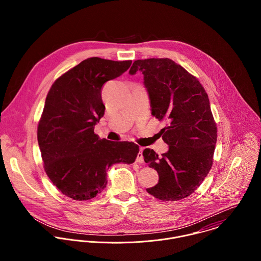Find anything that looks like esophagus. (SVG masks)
Masks as SVG:
<instances>
[{"instance_id":"obj_1","label":"esophagus","mask_w":261,"mask_h":261,"mask_svg":"<svg viewBox=\"0 0 261 261\" xmlns=\"http://www.w3.org/2000/svg\"><path fill=\"white\" fill-rule=\"evenodd\" d=\"M137 162H138L139 164H142V163H144V156H143V149H140V151H139V153H138V155H137Z\"/></svg>"}]
</instances>
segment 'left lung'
<instances>
[{"instance_id":"left-lung-1","label":"left lung","mask_w":261,"mask_h":261,"mask_svg":"<svg viewBox=\"0 0 261 261\" xmlns=\"http://www.w3.org/2000/svg\"><path fill=\"white\" fill-rule=\"evenodd\" d=\"M144 74L151 114L166 120L161 129L169 150L159 156L143 152L145 162L159 174L148 193L162 201H178L202 184L213 164L217 126L208 95L199 80L169 58L136 60L129 74Z\"/></svg>"}]
</instances>
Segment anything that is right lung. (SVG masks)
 I'll return each instance as SVG.
<instances>
[{
	"instance_id": "add662e5",
	"label": "right lung",
	"mask_w": 261,
	"mask_h": 261,
	"mask_svg": "<svg viewBox=\"0 0 261 261\" xmlns=\"http://www.w3.org/2000/svg\"><path fill=\"white\" fill-rule=\"evenodd\" d=\"M132 60H83L52 84L38 124L44 169L54 186L78 201L89 200L108 184L113 164H133L139 146L100 140L94 125L103 116L102 85L125 72Z\"/></svg>"
}]
</instances>
